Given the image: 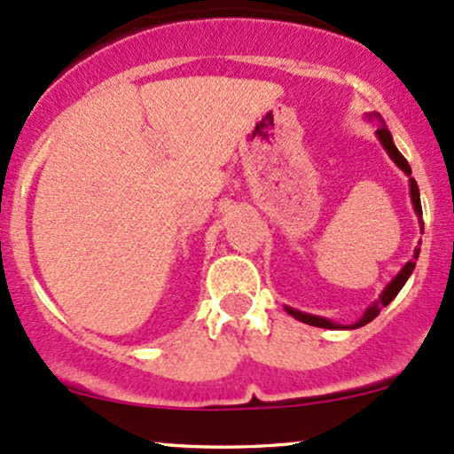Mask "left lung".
Masks as SVG:
<instances>
[{"mask_svg":"<svg viewBox=\"0 0 454 454\" xmlns=\"http://www.w3.org/2000/svg\"><path fill=\"white\" fill-rule=\"evenodd\" d=\"M379 117V115H377ZM377 137H379V141H381V145H383V149L387 151L389 153V158L395 161V166L400 168L402 172H404V175L408 176V181H411V198H412V206H415V212H417V216H419V225H421V231H423V210H421V198H419V187H417V181L415 178H411V166H408V161H406V158L404 155L400 153L398 151V147H395L394 145V138H391V132L387 130V126L385 124H381L377 128ZM419 259V248L415 250V259L412 261H408L404 267H402L400 270V273L398 276H395L394 279H391V282L387 284V286H385V290L381 293V296H379L377 301H374V303L368 307L366 311H364V316L360 317V320H357L356 324H351V326H343V324H334V322H330V320H326V317H320V316H311V313H303V311H299V309H293V307H286V311L290 313V316L293 317H296V320L299 322H305V324H309V326H317V328H330V330H339V328H360V326H366L368 322H372L374 317L379 316V311L383 309V307H387L391 301L395 299V294L400 293L402 290V286H404L406 284V279L411 278V273H412V270H415V261Z\"/></svg>","mask_w":454,"mask_h":454,"instance_id":"obj_1","label":"left lung"}]
</instances>
